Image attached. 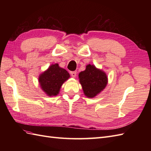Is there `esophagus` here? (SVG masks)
<instances>
[{
    "instance_id": "obj_1",
    "label": "esophagus",
    "mask_w": 151,
    "mask_h": 151,
    "mask_svg": "<svg viewBox=\"0 0 151 151\" xmlns=\"http://www.w3.org/2000/svg\"><path fill=\"white\" fill-rule=\"evenodd\" d=\"M70 75L72 77H76V75H77V72L76 71H73V72H70Z\"/></svg>"
}]
</instances>
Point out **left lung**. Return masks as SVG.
I'll return each mask as SVG.
<instances>
[{
    "instance_id": "obj_1",
    "label": "left lung",
    "mask_w": 151,
    "mask_h": 151,
    "mask_svg": "<svg viewBox=\"0 0 151 151\" xmlns=\"http://www.w3.org/2000/svg\"><path fill=\"white\" fill-rule=\"evenodd\" d=\"M79 82L86 96L94 98L105 88L108 77L104 71L93 65H86V70L79 74Z\"/></svg>"
}]
</instances>
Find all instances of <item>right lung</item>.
Listing matches in <instances>:
<instances>
[{
    "label": "right lung",
    "instance_id": "1",
    "mask_svg": "<svg viewBox=\"0 0 151 151\" xmlns=\"http://www.w3.org/2000/svg\"><path fill=\"white\" fill-rule=\"evenodd\" d=\"M69 77L70 74L65 69L55 63L40 75L38 81L41 88L48 96H55L63 83Z\"/></svg>",
    "mask_w": 151,
    "mask_h": 151
}]
</instances>
